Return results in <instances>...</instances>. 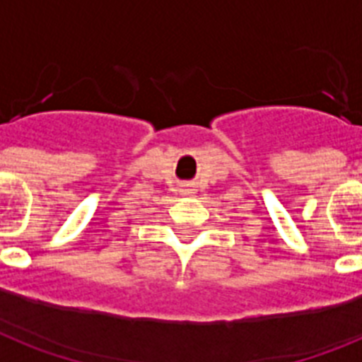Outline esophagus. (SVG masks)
Instances as JSON below:
<instances>
[{
  "label": "esophagus",
  "instance_id": "esophagus-1",
  "mask_svg": "<svg viewBox=\"0 0 362 362\" xmlns=\"http://www.w3.org/2000/svg\"><path fill=\"white\" fill-rule=\"evenodd\" d=\"M194 192H196L194 185H183V187H181V194H183V196H192Z\"/></svg>",
  "mask_w": 362,
  "mask_h": 362
}]
</instances>
